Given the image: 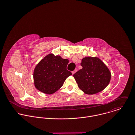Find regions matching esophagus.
Instances as JSON below:
<instances>
[{"label":"esophagus","mask_w":135,"mask_h":135,"mask_svg":"<svg viewBox=\"0 0 135 135\" xmlns=\"http://www.w3.org/2000/svg\"><path fill=\"white\" fill-rule=\"evenodd\" d=\"M76 71H77V70H76V69H75V70H74L73 71H72V74H73V75L75 74V73Z\"/></svg>","instance_id":"34e87169"}]
</instances>
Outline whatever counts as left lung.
Listing matches in <instances>:
<instances>
[{
	"mask_svg": "<svg viewBox=\"0 0 135 135\" xmlns=\"http://www.w3.org/2000/svg\"><path fill=\"white\" fill-rule=\"evenodd\" d=\"M82 69L74 75L80 90L93 95L99 93L109 84L111 73L105 64L96 57H85L82 60Z\"/></svg>",
	"mask_w": 135,
	"mask_h": 135,
	"instance_id": "1",
	"label": "left lung"
}]
</instances>
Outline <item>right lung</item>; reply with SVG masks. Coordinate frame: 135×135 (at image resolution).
I'll list each match as a JSON object with an SVG mask.
<instances>
[{
	"instance_id": "add662e5",
	"label": "right lung",
	"mask_w": 135,
	"mask_h": 135,
	"mask_svg": "<svg viewBox=\"0 0 135 135\" xmlns=\"http://www.w3.org/2000/svg\"><path fill=\"white\" fill-rule=\"evenodd\" d=\"M67 59L49 54L36 66L33 71L36 88L46 94H51L62 86L64 81L72 73L67 69Z\"/></svg>"
}]
</instances>
